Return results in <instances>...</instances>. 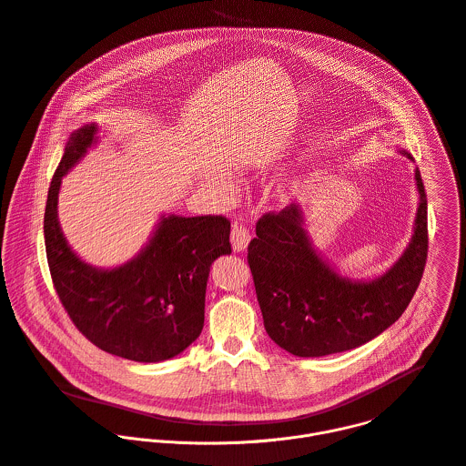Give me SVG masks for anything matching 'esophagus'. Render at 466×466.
I'll list each match as a JSON object with an SVG mask.
<instances>
[{
  "label": "esophagus",
  "mask_w": 466,
  "mask_h": 466,
  "mask_svg": "<svg viewBox=\"0 0 466 466\" xmlns=\"http://www.w3.org/2000/svg\"><path fill=\"white\" fill-rule=\"evenodd\" d=\"M230 241H232V248L234 252H243L247 247H248V241H250V232L245 225L241 223H236L232 227V234H230Z\"/></svg>",
  "instance_id": "esophagus-1"
}]
</instances>
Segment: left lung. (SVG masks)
I'll return each mask as SVG.
<instances>
[{
    "instance_id": "8db88e82",
    "label": "left lung",
    "mask_w": 466,
    "mask_h": 466,
    "mask_svg": "<svg viewBox=\"0 0 466 466\" xmlns=\"http://www.w3.org/2000/svg\"><path fill=\"white\" fill-rule=\"evenodd\" d=\"M415 181L419 208L411 241L391 268L370 281L342 276L315 250L298 203L259 218L247 259L265 331L281 350L296 357L342 353L400 319L428 256V203L419 170Z\"/></svg>"
}]
</instances>
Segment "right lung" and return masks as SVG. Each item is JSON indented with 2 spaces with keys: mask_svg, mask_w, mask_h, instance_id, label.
<instances>
[{
  "mask_svg": "<svg viewBox=\"0 0 466 466\" xmlns=\"http://www.w3.org/2000/svg\"><path fill=\"white\" fill-rule=\"evenodd\" d=\"M96 124L71 133L53 176L44 236L56 294L76 329L106 353L163 362L183 353L205 324L210 265L230 254L223 216H163L146 247L127 263L98 268L67 245L58 221L62 177L96 144Z\"/></svg>",
  "mask_w": 466,
  "mask_h": 466,
  "instance_id": "obj_1",
  "label": "right lung"
}]
</instances>
